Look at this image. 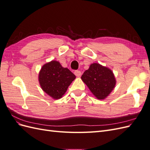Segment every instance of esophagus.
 <instances>
[{
	"label": "esophagus",
	"mask_w": 150,
	"mask_h": 150,
	"mask_svg": "<svg viewBox=\"0 0 150 150\" xmlns=\"http://www.w3.org/2000/svg\"><path fill=\"white\" fill-rule=\"evenodd\" d=\"M74 74L77 77H80L81 75V72L80 71H74Z\"/></svg>",
	"instance_id": "obj_1"
}]
</instances>
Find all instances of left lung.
<instances>
[{
  "label": "left lung",
  "mask_w": 150,
  "mask_h": 150,
  "mask_svg": "<svg viewBox=\"0 0 150 150\" xmlns=\"http://www.w3.org/2000/svg\"><path fill=\"white\" fill-rule=\"evenodd\" d=\"M81 79L98 99L106 98L115 88L116 83L112 71L98 63L91 64L81 76Z\"/></svg>",
  "instance_id": "1"
}]
</instances>
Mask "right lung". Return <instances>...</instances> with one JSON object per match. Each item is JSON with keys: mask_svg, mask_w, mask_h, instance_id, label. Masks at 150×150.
<instances>
[{"mask_svg": "<svg viewBox=\"0 0 150 150\" xmlns=\"http://www.w3.org/2000/svg\"><path fill=\"white\" fill-rule=\"evenodd\" d=\"M75 78L76 76L69 69L63 67L56 61L43 65L39 74L40 87L54 99L62 97Z\"/></svg>", "mask_w": 150, "mask_h": 150, "instance_id": "1", "label": "right lung"}]
</instances>
